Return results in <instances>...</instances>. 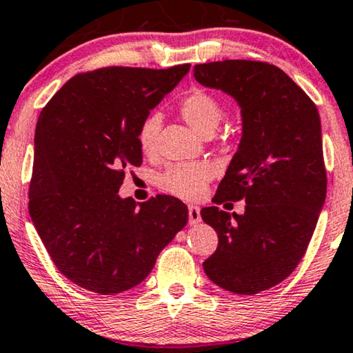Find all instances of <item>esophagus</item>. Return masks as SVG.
<instances>
[{"label": "esophagus", "mask_w": 353, "mask_h": 353, "mask_svg": "<svg viewBox=\"0 0 353 353\" xmlns=\"http://www.w3.org/2000/svg\"><path fill=\"white\" fill-rule=\"evenodd\" d=\"M188 216H190L191 225H194V223L201 222V209L198 205H190V208H188Z\"/></svg>", "instance_id": "1"}]
</instances>
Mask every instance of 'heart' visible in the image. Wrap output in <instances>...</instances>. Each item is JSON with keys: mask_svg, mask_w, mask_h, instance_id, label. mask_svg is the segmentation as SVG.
<instances>
[{"mask_svg": "<svg viewBox=\"0 0 353 353\" xmlns=\"http://www.w3.org/2000/svg\"><path fill=\"white\" fill-rule=\"evenodd\" d=\"M178 112L188 125L199 134H212L223 117L222 103L216 95L208 90L191 89L178 103ZM160 115L150 113L141 123L137 132V143L144 154H154L157 149V136L160 131ZM214 168L208 162H186L168 167L160 176V188L176 198L193 201L203 196L208 183L212 180Z\"/></svg>", "mask_w": 353, "mask_h": 353, "instance_id": "1", "label": "heart"}]
</instances>
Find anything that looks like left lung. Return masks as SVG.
I'll list each match as a JSON object with an SVG mask.
<instances>
[{"instance_id":"left-lung-1","label":"left lung","mask_w":353,"mask_h":353,"mask_svg":"<svg viewBox=\"0 0 353 353\" xmlns=\"http://www.w3.org/2000/svg\"><path fill=\"white\" fill-rule=\"evenodd\" d=\"M194 77L230 94L243 117V136L214 203L245 201V214L232 219L216 205L201 210L219 236L204 272L232 294H259L299 266L326 199L318 108L266 61L204 63L194 66Z\"/></svg>"}]
</instances>
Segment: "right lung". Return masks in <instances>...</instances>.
<instances>
[{
    "instance_id": "1",
    "label": "right lung",
    "mask_w": 353,
    "mask_h": 353,
    "mask_svg": "<svg viewBox=\"0 0 353 353\" xmlns=\"http://www.w3.org/2000/svg\"><path fill=\"white\" fill-rule=\"evenodd\" d=\"M191 65L108 66L71 77L35 128L29 214L59 272L100 295L130 290L188 222V208L159 194L137 208L118 190L143 163L141 123Z\"/></svg>"
}]
</instances>
